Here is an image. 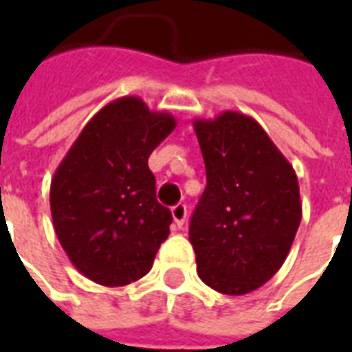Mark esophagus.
<instances>
[{"label":"esophagus","instance_id":"obj_1","mask_svg":"<svg viewBox=\"0 0 352 352\" xmlns=\"http://www.w3.org/2000/svg\"><path fill=\"white\" fill-rule=\"evenodd\" d=\"M171 214H173V221L179 228H183L184 222H186V217H188V209L184 204H177L173 209H171Z\"/></svg>","mask_w":352,"mask_h":352}]
</instances>
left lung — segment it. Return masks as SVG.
Returning a JSON list of instances; mask_svg holds the SVG:
<instances>
[{
    "instance_id": "left-lung-1",
    "label": "left lung",
    "mask_w": 352,
    "mask_h": 352,
    "mask_svg": "<svg viewBox=\"0 0 352 352\" xmlns=\"http://www.w3.org/2000/svg\"><path fill=\"white\" fill-rule=\"evenodd\" d=\"M207 186L188 237L199 279L217 292L249 294L279 272L302 221L292 164L254 118L224 111L194 120Z\"/></svg>"
}]
</instances>
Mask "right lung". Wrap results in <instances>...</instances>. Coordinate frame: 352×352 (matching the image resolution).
I'll use <instances>...</instances> for the list:
<instances>
[{
	"instance_id": "add662e5",
	"label": "right lung",
	"mask_w": 352,
	"mask_h": 352,
	"mask_svg": "<svg viewBox=\"0 0 352 352\" xmlns=\"http://www.w3.org/2000/svg\"><path fill=\"white\" fill-rule=\"evenodd\" d=\"M175 118L135 96L100 109L82 128L50 183V213L72 264L103 287H124L151 272L171 213L156 199L148 156Z\"/></svg>"
}]
</instances>
